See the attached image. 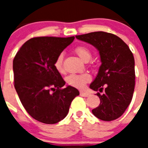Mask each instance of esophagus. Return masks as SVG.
I'll list each match as a JSON object with an SVG mask.
<instances>
[{
  "label": "esophagus",
  "instance_id": "1",
  "mask_svg": "<svg viewBox=\"0 0 148 148\" xmlns=\"http://www.w3.org/2000/svg\"><path fill=\"white\" fill-rule=\"evenodd\" d=\"M80 95H81V96H82V97H89V96H90V94H88V93H87V92H84V91H81V92H80Z\"/></svg>",
  "mask_w": 148,
  "mask_h": 148
}]
</instances>
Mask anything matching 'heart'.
I'll return each mask as SVG.
<instances>
[{
  "label": "heart",
  "mask_w": 148,
  "mask_h": 148,
  "mask_svg": "<svg viewBox=\"0 0 148 148\" xmlns=\"http://www.w3.org/2000/svg\"><path fill=\"white\" fill-rule=\"evenodd\" d=\"M75 52L79 58L84 61H88L92 57L91 51L88 49V47L84 46H79L75 48ZM63 60H64V55L63 53H60L57 57L55 61L53 63V67L58 73L63 74L64 72V68L63 65ZM90 81V76L88 74H71L68 75L66 77V82L70 86H72L74 88L82 89L84 88V86L87 83Z\"/></svg>",
  "instance_id": "heart-1"
}]
</instances>
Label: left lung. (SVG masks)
Masks as SVG:
<instances>
[{
	"label": "left lung",
	"instance_id": "1",
	"mask_svg": "<svg viewBox=\"0 0 148 148\" xmlns=\"http://www.w3.org/2000/svg\"><path fill=\"white\" fill-rule=\"evenodd\" d=\"M77 39L96 47L101 65L96 78L90 84L101 100L93 114L104 121L120 117L131 103L135 85L134 58L129 47L117 36L103 31L76 36Z\"/></svg>",
	"mask_w": 148,
	"mask_h": 148
}]
</instances>
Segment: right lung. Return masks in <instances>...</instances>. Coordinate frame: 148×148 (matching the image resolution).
Returning <instances> with one entry per match:
<instances>
[{"instance_id":"obj_1","label":"right lung","mask_w":148,"mask_h":148,"mask_svg":"<svg viewBox=\"0 0 148 148\" xmlns=\"http://www.w3.org/2000/svg\"><path fill=\"white\" fill-rule=\"evenodd\" d=\"M74 37H39L24 43L13 60L14 88L27 112L38 121L58 123L68 114L72 101L79 95L53 67L56 58Z\"/></svg>"}]
</instances>
